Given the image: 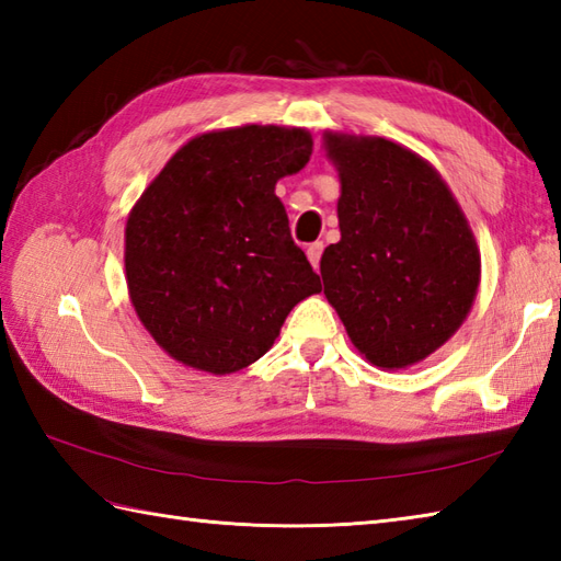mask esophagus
<instances>
[{
    "mask_svg": "<svg viewBox=\"0 0 561 561\" xmlns=\"http://www.w3.org/2000/svg\"><path fill=\"white\" fill-rule=\"evenodd\" d=\"M323 241H316V243H311L306 248V255H308V260H311V265L318 270L320 267V257H323Z\"/></svg>",
    "mask_w": 561,
    "mask_h": 561,
    "instance_id": "obj_1",
    "label": "esophagus"
}]
</instances>
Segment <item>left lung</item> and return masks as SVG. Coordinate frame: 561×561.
I'll use <instances>...</instances> for the list:
<instances>
[{
	"mask_svg": "<svg viewBox=\"0 0 561 561\" xmlns=\"http://www.w3.org/2000/svg\"><path fill=\"white\" fill-rule=\"evenodd\" d=\"M325 145L342 183V238L320 257L325 296L368 362L404 368L468 316L478 243L440 175L410 149L340 135Z\"/></svg>",
	"mask_w": 561,
	"mask_h": 561,
	"instance_id": "obj_1",
	"label": "left lung"
}]
</instances>
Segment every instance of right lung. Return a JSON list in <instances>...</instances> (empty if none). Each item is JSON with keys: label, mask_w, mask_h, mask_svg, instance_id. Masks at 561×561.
<instances>
[{"label": "right lung", "mask_w": 561, "mask_h": 561, "mask_svg": "<svg viewBox=\"0 0 561 561\" xmlns=\"http://www.w3.org/2000/svg\"><path fill=\"white\" fill-rule=\"evenodd\" d=\"M306 129L245 125L190 139L125 229L129 299L173 359L209 374L253 364L320 277L274 185L301 171Z\"/></svg>", "instance_id": "add662e5"}]
</instances>
